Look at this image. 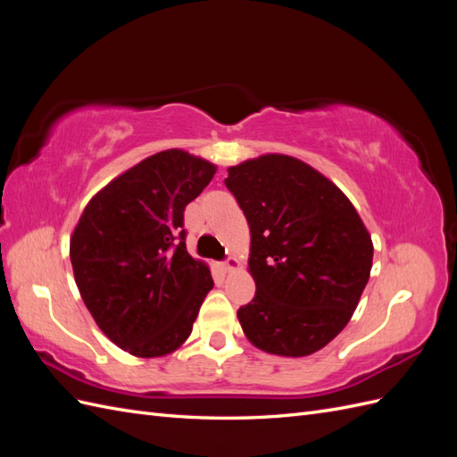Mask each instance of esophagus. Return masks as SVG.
<instances>
[{"instance_id":"obj_1","label":"esophagus","mask_w":457,"mask_h":457,"mask_svg":"<svg viewBox=\"0 0 457 457\" xmlns=\"http://www.w3.org/2000/svg\"><path fill=\"white\" fill-rule=\"evenodd\" d=\"M240 267V262L237 257H228L225 262H223V270L230 272V270H237Z\"/></svg>"}]
</instances>
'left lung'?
<instances>
[{"label":"left lung","mask_w":457,"mask_h":457,"mask_svg":"<svg viewBox=\"0 0 457 457\" xmlns=\"http://www.w3.org/2000/svg\"><path fill=\"white\" fill-rule=\"evenodd\" d=\"M227 188L252 234L255 297L238 309L245 337L278 356H309L349 324L373 244L351 200L309 163L265 154L228 168Z\"/></svg>","instance_id":"1"}]
</instances>
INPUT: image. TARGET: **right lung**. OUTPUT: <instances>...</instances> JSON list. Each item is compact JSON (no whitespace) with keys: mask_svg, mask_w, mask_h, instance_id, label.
Segmentation results:
<instances>
[{"mask_svg":"<svg viewBox=\"0 0 457 457\" xmlns=\"http://www.w3.org/2000/svg\"><path fill=\"white\" fill-rule=\"evenodd\" d=\"M217 168L171 148L133 165L89 200L71 238L74 278L103 334L133 356L154 358L188 339L213 287L185 244V207Z\"/></svg>","mask_w":457,"mask_h":457,"instance_id":"1","label":"right lung"}]
</instances>
